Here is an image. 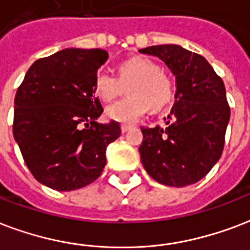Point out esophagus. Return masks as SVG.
Wrapping results in <instances>:
<instances>
[{
	"label": "esophagus",
	"mask_w": 250,
	"mask_h": 250,
	"mask_svg": "<svg viewBox=\"0 0 250 250\" xmlns=\"http://www.w3.org/2000/svg\"><path fill=\"white\" fill-rule=\"evenodd\" d=\"M121 129H122V132L125 133V132H127V131H129V129H131V125H121Z\"/></svg>",
	"instance_id": "obj_1"
}]
</instances>
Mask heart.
I'll list each match as a JSON object with an SVG mask.
<instances>
[{
	"mask_svg": "<svg viewBox=\"0 0 250 250\" xmlns=\"http://www.w3.org/2000/svg\"><path fill=\"white\" fill-rule=\"evenodd\" d=\"M129 97L110 104L104 117L122 125H132L144 115L149 106L159 110L173 100L174 85L159 62L149 57L136 56L118 65V77L100 72L94 79V93L104 102H110L125 91Z\"/></svg>",
	"mask_w": 250,
	"mask_h": 250,
	"instance_id": "heart-1",
	"label": "heart"
}]
</instances>
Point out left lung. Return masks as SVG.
I'll return each mask as SVG.
<instances>
[{
	"mask_svg": "<svg viewBox=\"0 0 250 250\" xmlns=\"http://www.w3.org/2000/svg\"><path fill=\"white\" fill-rule=\"evenodd\" d=\"M139 52L161 59L177 83L165 125L142 127L143 167L167 186L195 184L218 163L224 146L231 110L223 80L205 57L181 45H152Z\"/></svg>",
	"mask_w": 250,
	"mask_h": 250,
	"instance_id": "left-lung-1",
	"label": "left lung"
}]
</instances>
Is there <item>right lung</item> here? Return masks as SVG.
<instances>
[{
	"label": "right lung",
	"mask_w": 250,
	"mask_h": 250,
	"mask_svg": "<svg viewBox=\"0 0 250 250\" xmlns=\"http://www.w3.org/2000/svg\"><path fill=\"white\" fill-rule=\"evenodd\" d=\"M104 49L65 48L36 60L14 100L13 135L32 176L57 191L91 184L106 165V148L121 136L94 97Z\"/></svg>",
	"instance_id": "right-lung-1"
}]
</instances>
